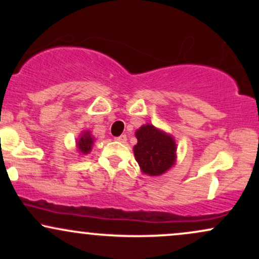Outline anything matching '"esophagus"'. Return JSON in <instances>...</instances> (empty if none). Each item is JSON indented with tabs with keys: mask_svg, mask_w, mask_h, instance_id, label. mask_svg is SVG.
<instances>
[{
	"mask_svg": "<svg viewBox=\"0 0 259 259\" xmlns=\"http://www.w3.org/2000/svg\"><path fill=\"white\" fill-rule=\"evenodd\" d=\"M115 141H118V142H125V141H126V136H125V135L118 136V138H115Z\"/></svg>",
	"mask_w": 259,
	"mask_h": 259,
	"instance_id": "esophagus-1",
	"label": "esophagus"
}]
</instances>
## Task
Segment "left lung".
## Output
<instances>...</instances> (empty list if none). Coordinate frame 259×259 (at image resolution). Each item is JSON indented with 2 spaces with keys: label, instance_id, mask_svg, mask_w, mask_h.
Returning <instances> with one entry per match:
<instances>
[{
  "label": "left lung",
  "instance_id": "1",
  "mask_svg": "<svg viewBox=\"0 0 259 259\" xmlns=\"http://www.w3.org/2000/svg\"><path fill=\"white\" fill-rule=\"evenodd\" d=\"M138 144L134 154L142 173L162 175L174 165L177 159V144L173 136L157 129L152 124L142 125L135 133Z\"/></svg>",
  "mask_w": 259,
  "mask_h": 259
}]
</instances>
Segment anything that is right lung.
<instances>
[{
  "mask_svg": "<svg viewBox=\"0 0 259 259\" xmlns=\"http://www.w3.org/2000/svg\"><path fill=\"white\" fill-rule=\"evenodd\" d=\"M94 138L90 134V132H84L76 140V147H78L79 152L82 154H88L91 151L92 146H94Z\"/></svg>",
  "mask_w": 259,
  "mask_h": 259,
  "instance_id": "obj_1",
  "label": "right lung"
}]
</instances>
